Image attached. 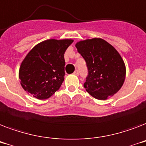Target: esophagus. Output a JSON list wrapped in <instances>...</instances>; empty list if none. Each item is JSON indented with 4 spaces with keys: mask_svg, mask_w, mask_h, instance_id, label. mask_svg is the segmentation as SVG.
<instances>
[{
    "mask_svg": "<svg viewBox=\"0 0 146 146\" xmlns=\"http://www.w3.org/2000/svg\"><path fill=\"white\" fill-rule=\"evenodd\" d=\"M74 75H76V76H78V75H79L78 71V70H76V71L74 72Z\"/></svg>",
    "mask_w": 146,
    "mask_h": 146,
    "instance_id": "esophagus-1",
    "label": "esophagus"
}]
</instances>
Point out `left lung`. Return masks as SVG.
<instances>
[{
	"label": "left lung",
	"instance_id": "obj_1",
	"mask_svg": "<svg viewBox=\"0 0 146 146\" xmlns=\"http://www.w3.org/2000/svg\"><path fill=\"white\" fill-rule=\"evenodd\" d=\"M87 63L88 75L84 87L93 97L107 100L119 91L126 77L121 55L102 38L80 40L75 44Z\"/></svg>",
	"mask_w": 146,
	"mask_h": 146
}]
</instances>
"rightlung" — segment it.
Returning <instances> with one entry per match:
<instances>
[{
  "label": "right lung",
  "mask_w": 146,
  "mask_h": 146,
  "mask_svg": "<svg viewBox=\"0 0 146 146\" xmlns=\"http://www.w3.org/2000/svg\"><path fill=\"white\" fill-rule=\"evenodd\" d=\"M72 39H49L38 44L21 63V86L38 100L48 99L61 87L65 76L64 54Z\"/></svg>",
  "instance_id": "add662e5"
}]
</instances>
